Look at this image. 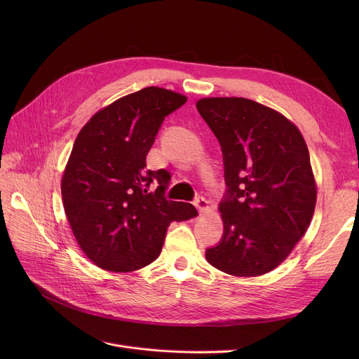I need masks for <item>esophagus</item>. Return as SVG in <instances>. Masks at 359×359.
Segmentation results:
<instances>
[{
    "label": "esophagus",
    "instance_id": "esophagus-1",
    "mask_svg": "<svg viewBox=\"0 0 359 359\" xmlns=\"http://www.w3.org/2000/svg\"><path fill=\"white\" fill-rule=\"evenodd\" d=\"M195 206H196L198 211H199L202 215H206V214L211 212V205H210V202L206 201L205 198H196Z\"/></svg>",
    "mask_w": 359,
    "mask_h": 359
}]
</instances>
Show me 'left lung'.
<instances>
[{
  "label": "left lung",
  "instance_id": "8db88e82",
  "mask_svg": "<svg viewBox=\"0 0 359 359\" xmlns=\"http://www.w3.org/2000/svg\"><path fill=\"white\" fill-rule=\"evenodd\" d=\"M196 107L219 141L229 186L224 236L205 257L233 276L265 275L310 227L317 184L307 144L282 113L249 99L203 97Z\"/></svg>",
  "mask_w": 359,
  "mask_h": 359
}]
</instances>
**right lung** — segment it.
Returning <instances> with one entry per match:
<instances>
[{"label":"right lung","mask_w":359,"mask_h":359,"mask_svg":"<svg viewBox=\"0 0 359 359\" xmlns=\"http://www.w3.org/2000/svg\"><path fill=\"white\" fill-rule=\"evenodd\" d=\"M186 100L145 87L94 113L75 138L61 180L62 203L75 240L96 266L125 273L149 265L168 225L198 215L194 205L164 198L168 172L145 170L164 116ZM154 180L159 186L149 193Z\"/></svg>","instance_id":"obj_1"}]
</instances>
